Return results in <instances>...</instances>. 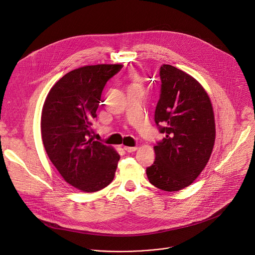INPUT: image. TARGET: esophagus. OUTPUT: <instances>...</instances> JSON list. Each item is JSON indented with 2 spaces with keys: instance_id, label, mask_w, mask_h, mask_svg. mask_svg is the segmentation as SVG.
Returning <instances> with one entry per match:
<instances>
[{
  "instance_id": "esophagus-1",
  "label": "esophagus",
  "mask_w": 255,
  "mask_h": 255,
  "mask_svg": "<svg viewBox=\"0 0 255 255\" xmlns=\"http://www.w3.org/2000/svg\"><path fill=\"white\" fill-rule=\"evenodd\" d=\"M136 149H137V147H136V146H134V147H130V146H124V150H125L126 152H128V153L134 152Z\"/></svg>"
}]
</instances>
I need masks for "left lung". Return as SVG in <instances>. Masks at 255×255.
I'll use <instances>...</instances> for the list:
<instances>
[{"label": "left lung", "instance_id": "obj_1", "mask_svg": "<svg viewBox=\"0 0 255 255\" xmlns=\"http://www.w3.org/2000/svg\"><path fill=\"white\" fill-rule=\"evenodd\" d=\"M159 77L154 121L165 137L153 147L155 159L146 174L154 187L176 192L190 186L209 161L216 135L214 112L205 89L185 71L162 64Z\"/></svg>", "mask_w": 255, "mask_h": 255}]
</instances>
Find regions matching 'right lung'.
Listing matches in <instances>:
<instances>
[{
    "instance_id": "obj_1",
    "label": "right lung",
    "mask_w": 255,
    "mask_h": 255,
    "mask_svg": "<svg viewBox=\"0 0 255 255\" xmlns=\"http://www.w3.org/2000/svg\"><path fill=\"white\" fill-rule=\"evenodd\" d=\"M122 64L87 65L71 70L49 91L41 114L46 153L66 183L83 192L106 188L120 155L92 136L102 92Z\"/></svg>"
}]
</instances>
